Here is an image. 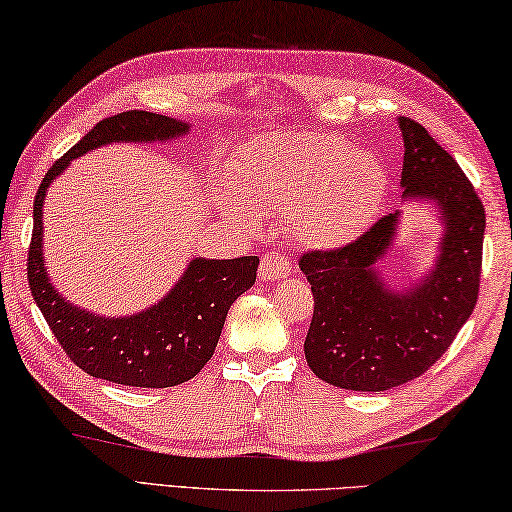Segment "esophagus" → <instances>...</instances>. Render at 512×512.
<instances>
[{
    "label": "esophagus",
    "mask_w": 512,
    "mask_h": 512,
    "mask_svg": "<svg viewBox=\"0 0 512 512\" xmlns=\"http://www.w3.org/2000/svg\"><path fill=\"white\" fill-rule=\"evenodd\" d=\"M290 270L292 261L286 254H281V251H265L258 274H261L263 281H281L283 276L290 274Z\"/></svg>",
    "instance_id": "34e87169"
}]
</instances>
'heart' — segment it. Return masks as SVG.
Masks as SVG:
<instances>
[{"label": "heart", "mask_w": 512, "mask_h": 512, "mask_svg": "<svg viewBox=\"0 0 512 512\" xmlns=\"http://www.w3.org/2000/svg\"><path fill=\"white\" fill-rule=\"evenodd\" d=\"M231 201L224 213L238 224L286 215L288 229L311 245L333 247L356 238L379 211L385 174L372 154L338 136L270 133L231 158Z\"/></svg>", "instance_id": "b5f03b06"}]
</instances>
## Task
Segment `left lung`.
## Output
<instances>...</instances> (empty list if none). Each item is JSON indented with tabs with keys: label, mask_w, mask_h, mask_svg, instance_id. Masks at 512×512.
I'll return each mask as SVG.
<instances>
[{
	"label": "left lung",
	"mask_w": 512,
	"mask_h": 512,
	"mask_svg": "<svg viewBox=\"0 0 512 512\" xmlns=\"http://www.w3.org/2000/svg\"><path fill=\"white\" fill-rule=\"evenodd\" d=\"M404 197L433 199L445 220L435 270L420 286L392 292L374 265L395 238L397 213L363 236L299 258L313 290L304 354L315 376L345 390L381 392L435 365L479 299L485 208L472 181L420 122L399 117Z\"/></svg>",
	"instance_id": "1"
}]
</instances>
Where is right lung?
Masks as SVG:
<instances>
[{"mask_svg": "<svg viewBox=\"0 0 512 512\" xmlns=\"http://www.w3.org/2000/svg\"><path fill=\"white\" fill-rule=\"evenodd\" d=\"M186 122L147 111H124L97 122L70 152L49 167L33 201L27 279L33 301L67 358L95 379L133 388H172L199 374L220 340L226 313L256 281L258 256L206 261L197 258L170 295L149 311L106 320L72 306L54 290L43 263V199L72 158L108 142L170 140Z\"/></svg>", "mask_w": 512, "mask_h": 512, "instance_id": "right-lung-1", "label": "right lung"}]
</instances>
